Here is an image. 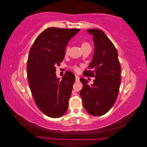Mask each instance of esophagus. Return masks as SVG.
Segmentation results:
<instances>
[{
    "mask_svg": "<svg viewBox=\"0 0 147 147\" xmlns=\"http://www.w3.org/2000/svg\"><path fill=\"white\" fill-rule=\"evenodd\" d=\"M79 79H80V77L78 76H76V81H79Z\"/></svg>",
    "mask_w": 147,
    "mask_h": 147,
    "instance_id": "34e87169",
    "label": "esophagus"
}]
</instances>
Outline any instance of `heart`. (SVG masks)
I'll use <instances>...</instances> for the list:
<instances>
[{
	"label": "heart",
	"instance_id": "1",
	"mask_svg": "<svg viewBox=\"0 0 147 147\" xmlns=\"http://www.w3.org/2000/svg\"><path fill=\"white\" fill-rule=\"evenodd\" d=\"M88 46H90V45H89V44L88 42H82V44L81 47H82V48H84V47H88ZM68 50H69V48H68V47H67V48H66V49H65V54H67L68 53ZM74 70L78 71V70H79V68H78L77 67H74Z\"/></svg>",
	"mask_w": 147,
	"mask_h": 147
}]
</instances>
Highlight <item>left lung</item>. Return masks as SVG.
<instances>
[{"label":"left lung","instance_id":"8db88e82","mask_svg":"<svg viewBox=\"0 0 147 147\" xmlns=\"http://www.w3.org/2000/svg\"><path fill=\"white\" fill-rule=\"evenodd\" d=\"M93 35L94 53L89 70L84 71L86 77H95L89 86L84 78L80 80L82 89L80 91L83 105L89 114H105L115 103L121 83V65L118 52L112 41L101 30H88Z\"/></svg>","mask_w":147,"mask_h":147}]
</instances>
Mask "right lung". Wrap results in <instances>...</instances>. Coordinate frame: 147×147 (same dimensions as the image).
<instances>
[{
    "label": "right lung",
    "instance_id": "obj_1",
    "mask_svg": "<svg viewBox=\"0 0 147 147\" xmlns=\"http://www.w3.org/2000/svg\"><path fill=\"white\" fill-rule=\"evenodd\" d=\"M79 31L77 28H48L38 35L30 49V88L37 107L50 117H60L68 109L76 77L67 71L59 80L55 74L56 67L63 60L68 41Z\"/></svg>",
    "mask_w": 147,
    "mask_h": 147
}]
</instances>
